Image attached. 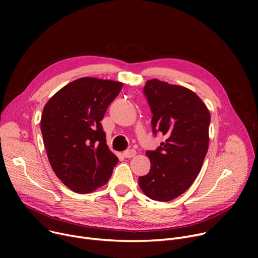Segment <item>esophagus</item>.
<instances>
[{"label": "esophagus", "mask_w": 258, "mask_h": 258, "mask_svg": "<svg viewBox=\"0 0 258 258\" xmlns=\"http://www.w3.org/2000/svg\"><path fill=\"white\" fill-rule=\"evenodd\" d=\"M136 154H137L136 151H135L134 148H131V150H127V151H125V152L123 153V156H124L125 158H133Z\"/></svg>", "instance_id": "34e87169"}]
</instances>
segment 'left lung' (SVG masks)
<instances>
[{
  "label": "left lung",
  "instance_id": "obj_1",
  "mask_svg": "<svg viewBox=\"0 0 258 258\" xmlns=\"http://www.w3.org/2000/svg\"><path fill=\"white\" fill-rule=\"evenodd\" d=\"M143 93L153 114V133L166 140L146 152L151 170L139 177V186L150 199L168 202L198 177L208 151L210 114L198 95L184 87L152 79Z\"/></svg>",
  "mask_w": 258,
  "mask_h": 258
}]
</instances>
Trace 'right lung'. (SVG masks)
Returning a JSON list of instances; mask_svg holds the SVG:
<instances>
[{"instance_id":"1","label":"right lung","mask_w":258,"mask_h":258,"mask_svg":"<svg viewBox=\"0 0 258 258\" xmlns=\"http://www.w3.org/2000/svg\"><path fill=\"white\" fill-rule=\"evenodd\" d=\"M121 89L118 81L79 78L44 107L40 131L51 167L75 192L89 194L104 185L118 163L100 121Z\"/></svg>"}]
</instances>
